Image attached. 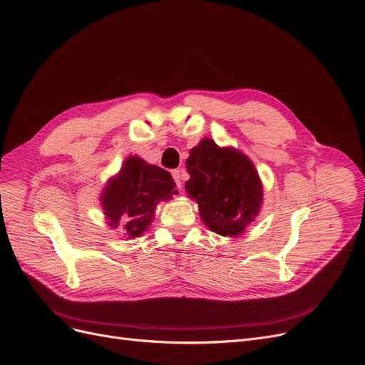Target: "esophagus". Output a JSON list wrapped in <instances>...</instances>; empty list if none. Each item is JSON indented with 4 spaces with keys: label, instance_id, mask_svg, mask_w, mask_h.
<instances>
[{
    "label": "esophagus",
    "instance_id": "obj_1",
    "mask_svg": "<svg viewBox=\"0 0 365 365\" xmlns=\"http://www.w3.org/2000/svg\"><path fill=\"white\" fill-rule=\"evenodd\" d=\"M171 174H173V178H174V182H176V185L179 187H182V174H183V171L182 170H173Z\"/></svg>",
    "mask_w": 365,
    "mask_h": 365
}]
</instances>
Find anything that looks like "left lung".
I'll return each instance as SVG.
<instances>
[{
	"mask_svg": "<svg viewBox=\"0 0 365 365\" xmlns=\"http://www.w3.org/2000/svg\"><path fill=\"white\" fill-rule=\"evenodd\" d=\"M186 168V192L197 200L204 224L220 235H240L262 202L261 180L249 158L204 138L189 153Z\"/></svg>",
	"mask_w": 365,
	"mask_h": 365,
	"instance_id": "8db88e82",
	"label": "left lung"
}]
</instances>
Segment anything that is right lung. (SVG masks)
Wrapping results in <instances>:
<instances>
[{
  "label": "right lung",
  "mask_w": 365,
  "mask_h": 365,
  "mask_svg": "<svg viewBox=\"0 0 365 365\" xmlns=\"http://www.w3.org/2000/svg\"><path fill=\"white\" fill-rule=\"evenodd\" d=\"M176 194V183L168 171L130 156L119 176L108 182L101 201L108 225L116 228L120 222L128 239H134L150 225L156 204Z\"/></svg>",
  "instance_id": "add662e5"
}]
</instances>
